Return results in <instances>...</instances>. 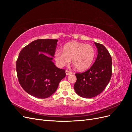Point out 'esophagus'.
<instances>
[{"label":"esophagus","mask_w":132,"mask_h":132,"mask_svg":"<svg viewBox=\"0 0 132 132\" xmlns=\"http://www.w3.org/2000/svg\"><path fill=\"white\" fill-rule=\"evenodd\" d=\"M65 73H66V75H70V74H72V72H71V71H68V70H65Z\"/></svg>","instance_id":"34e87169"}]
</instances>
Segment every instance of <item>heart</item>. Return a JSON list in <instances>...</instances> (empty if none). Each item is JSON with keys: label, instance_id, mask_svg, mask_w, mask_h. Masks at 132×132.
<instances>
[{"label": "heart", "instance_id": "b5f03b06", "mask_svg": "<svg viewBox=\"0 0 132 132\" xmlns=\"http://www.w3.org/2000/svg\"><path fill=\"white\" fill-rule=\"evenodd\" d=\"M96 55L94 48L85 43L71 42L63 48V52L55 51L54 59L59 67H64L71 63L76 69L83 71L87 69L93 64Z\"/></svg>", "mask_w": 132, "mask_h": 132}]
</instances>
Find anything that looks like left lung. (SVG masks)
Instances as JSON below:
<instances>
[{
  "instance_id": "obj_1",
  "label": "left lung",
  "mask_w": 132,
  "mask_h": 132,
  "mask_svg": "<svg viewBox=\"0 0 132 132\" xmlns=\"http://www.w3.org/2000/svg\"><path fill=\"white\" fill-rule=\"evenodd\" d=\"M97 56L90 68L82 73L75 74L77 78L74 89L78 95L92 98L101 93L109 83L112 75V58L102 44L94 42Z\"/></svg>"
}]
</instances>
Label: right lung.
<instances>
[{"instance_id": "obj_1", "label": "right lung", "mask_w": 132, "mask_h": 132, "mask_svg": "<svg viewBox=\"0 0 132 132\" xmlns=\"http://www.w3.org/2000/svg\"><path fill=\"white\" fill-rule=\"evenodd\" d=\"M57 42L55 39H37L20 52L16 64L19 81L33 96L49 97L65 77V70L58 68L52 61Z\"/></svg>"}]
</instances>
